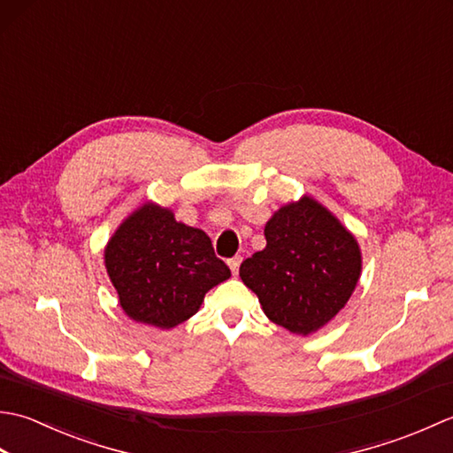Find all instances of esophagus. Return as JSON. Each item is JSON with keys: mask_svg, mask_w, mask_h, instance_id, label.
<instances>
[{"mask_svg": "<svg viewBox=\"0 0 453 453\" xmlns=\"http://www.w3.org/2000/svg\"><path fill=\"white\" fill-rule=\"evenodd\" d=\"M242 261H243L242 257H234V258H229V261H227V265H229V268H232L234 274L239 273V265H242Z\"/></svg>", "mask_w": 453, "mask_h": 453, "instance_id": "obj_1", "label": "esophagus"}]
</instances>
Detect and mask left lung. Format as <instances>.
<instances>
[{"mask_svg":"<svg viewBox=\"0 0 453 453\" xmlns=\"http://www.w3.org/2000/svg\"><path fill=\"white\" fill-rule=\"evenodd\" d=\"M266 247L239 266L263 311L284 329L310 334L352 296L362 257L356 239L313 198L280 208L265 227Z\"/></svg>","mask_w":453,"mask_h":453,"instance_id":"left-lung-1","label":"left lung"}]
</instances>
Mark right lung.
Listing matches in <instances>:
<instances>
[{"mask_svg": "<svg viewBox=\"0 0 453 453\" xmlns=\"http://www.w3.org/2000/svg\"><path fill=\"white\" fill-rule=\"evenodd\" d=\"M104 266L127 315L159 329L187 321L210 288L232 276L202 229L156 204L124 219L104 249Z\"/></svg>", "mask_w": 453, "mask_h": 453, "instance_id": "add662e5", "label": "right lung"}]
</instances>
